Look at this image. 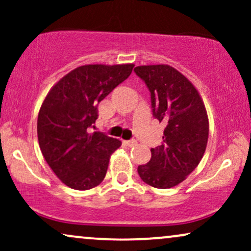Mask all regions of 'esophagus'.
Segmentation results:
<instances>
[{
    "instance_id": "esophagus-1",
    "label": "esophagus",
    "mask_w": 251,
    "mask_h": 251,
    "mask_svg": "<svg viewBox=\"0 0 251 251\" xmlns=\"http://www.w3.org/2000/svg\"><path fill=\"white\" fill-rule=\"evenodd\" d=\"M124 144H125L126 146H128V148H133V146L137 145V142H135L134 139H132V140H125V142H124Z\"/></svg>"
}]
</instances>
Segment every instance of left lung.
Segmentation results:
<instances>
[{
	"label": "left lung",
	"mask_w": 251,
	"mask_h": 251,
	"mask_svg": "<svg viewBox=\"0 0 251 251\" xmlns=\"http://www.w3.org/2000/svg\"><path fill=\"white\" fill-rule=\"evenodd\" d=\"M134 72L151 93L153 117L165 125L163 144L151 149V159L138 166V174L153 188H174L197 168L205 152V106L192 82L171 66H138Z\"/></svg>",
	"instance_id": "1"
}]
</instances>
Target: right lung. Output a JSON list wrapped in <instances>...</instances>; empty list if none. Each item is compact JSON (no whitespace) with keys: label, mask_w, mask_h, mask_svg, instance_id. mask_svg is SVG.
I'll return each mask as SVG.
<instances>
[{"label":"right lung","mask_w":251,"mask_h":251,"mask_svg":"<svg viewBox=\"0 0 251 251\" xmlns=\"http://www.w3.org/2000/svg\"><path fill=\"white\" fill-rule=\"evenodd\" d=\"M133 63L85 65L60 79L43 100L37 117V139L56 177L74 190L99 185L109 158L122 142L101 132L89 133L98 103L132 73Z\"/></svg>","instance_id":"add662e5"}]
</instances>
